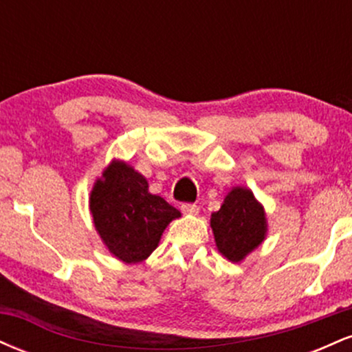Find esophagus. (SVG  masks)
Segmentation results:
<instances>
[{
  "instance_id": "esophagus-1",
  "label": "esophagus",
  "mask_w": 352,
  "mask_h": 352,
  "mask_svg": "<svg viewBox=\"0 0 352 352\" xmlns=\"http://www.w3.org/2000/svg\"><path fill=\"white\" fill-rule=\"evenodd\" d=\"M182 212L185 215H197L199 213V205L197 204H182Z\"/></svg>"
}]
</instances>
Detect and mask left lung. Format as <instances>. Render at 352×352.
Instances as JSON below:
<instances>
[{
  "instance_id": "8db88e82",
  "label": "left lung",
  "mask_w": 352,
  "mask_h": 352,
  "mask_svg": "<svg viewBox=\"0 0 352 352\" xmlns=\"http://www.w3.org/2000/svg\"><path fill=\"white\" fill-rule=\"evenodd\" d=\"M210 225L220 253L233 263L256 248L266 233L263 207L248 188H233L221 208L212 213Z\"/></svg>"
}]
</instances>
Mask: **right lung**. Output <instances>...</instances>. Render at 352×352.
<instances>
[{"label": "right lung", "mask_w": 352, "mask_h": 352, "mask_svg": "<svg viewBox=\"0 0 352 352\" xmlns=\"http://www.w3.org/2000/svg\"><path fill=\"white\" fill-rule=\"evenodd\" d=\"M96 230L114 256L139 263L159 245L164 230L180 212L162 197L152 195L148 184L127 164L112 162L91 193Z\"/></svg>", "instance_id": "1"}]
</instances>
